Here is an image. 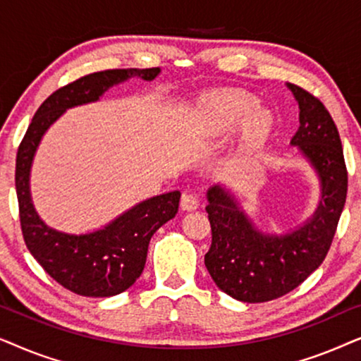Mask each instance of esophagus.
<instances>
[{
    "label": "esophagus",
    "instance_id": "obj_1",
    "mask_svg": "<svg viewBox=\"0 0 361 361\" xmlns=\"http://www.w3.org/2000/svg\"><path fill=\"white\" fill-rule=\"evenodd\" d=\"M180 207L182 210L192 212L199 207V200H197V197L194 194H184L180 199Z\"/></svg>",
    "mask_w": 361,
    "mask_h": 361
}]
</instances>
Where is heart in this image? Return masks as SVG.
I'll return each mask as SVG.
<instances>
[{
	"instance_id": "heart-1",
	"label": "heart",
	"mask_w": 361,
	"mask_h": 361,
	"mask_svg": "<svg viewBox=\"0 0 361 361\" xmlns=\"http://www.w3.org/2000/svg\"><path fill=\"white\" fill-rule=\"evenodd\" d=\"M256 100L243 92H214L202 97L192 111V128L200 135L219 137L240 125L238 141L243 152L263 146L274 128V118L268 110L253 111Z\"/></svg>"
}]
</instances>
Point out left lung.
Returning a JSON list of instances; mask_svg holds the SVG:
<instances>
[{
  "instance_id": "obj_1",
  "label": "left lung",
  "mask_w": 361,
  "mask_h": 361,
  "mask_svg": "<svg viewBox=\"0 0 361 361\" xmlns=\"http://www.w3.org/2000/svg\"><path fill=\"white\" fill-rule=\"evenodd\" d=\"M299 103L298 146L320 180V202L304 225L283 235L259 231L224 185L207 192L212 245L205 266L215 284L241 302H268L302 284L322 264L332 245L348 176L338 130L324 103L288 83Z\"/></svg>"
}]
</instances>
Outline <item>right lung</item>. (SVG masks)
Masks as SVG:
<instances>
[{
  "label": "right lung",
  "instance_id": "right-lung-1",
  "mask_svg": "<svg viewBox=\"0 0 361 361\" xmlns=\"http://www.w3.org/2000/svg\"><path fill=\"white\" fill-rule=\"evenodd\" d=\"M161 68H113L80 77L59 88L37 108L16 156L19 220L27 250L44 271L63 288L87 298H110L131 288L145 269L151 236L179 210L180 192L151 197L85 235L54 230L39 219L31 200L29 174L39 142L68 108L97 102L108 88L141 77L154 80Z\"/></svg>",
  "mask_w": 361,
  "mask_h": 361
}]
</instances>
